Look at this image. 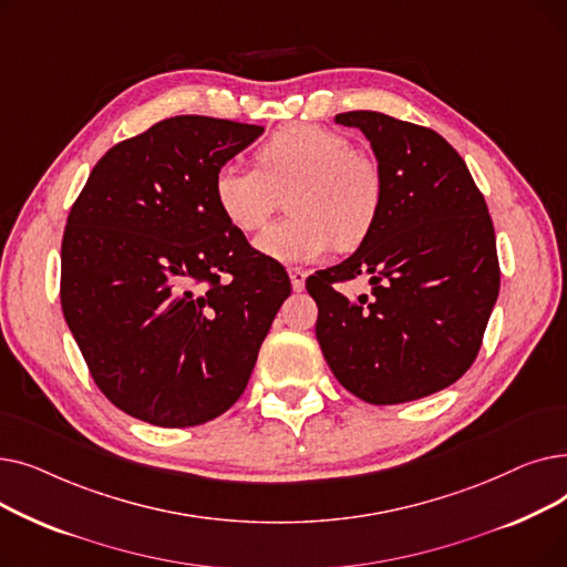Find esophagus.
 <instances>
[{"label": "esophagus", "mask_w": 567, "mask_h": 567, "mask_svg": "<svg viewBox=\"0 0 567 567\" xmlns=\"http://www.w3.org/2000/svg\"><path fill=\"white\" fill-rule=\"evenodd\" d=\"M306 278H308V274L303 271V268H289V280H291L293 291H303Z\"/></svg>", "instance_id": "obj_1"}]
</instances>
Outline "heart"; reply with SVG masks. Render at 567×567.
<instances>
[{
  "label": "heart",
  "instance_id": "b5f03b06",
  "mask_svg": "<svg viewBox=\"0 0 567 567\" xmlns=\"http://www.w3.org/2000/svg\"><path fill=\"white\" fill-rule=\"evenodd\" d=\"M259 167L225 163L214 176V197L223 218L238 231H255L289 195L291 218L268 227L255 248L282 264L310 261L359 246L381 208L379 172L353 156L340 133L315 124H293L259 148Z\"/></svg>",
  "mask_w": 567,
  "mask_h": 567
}]
</instances>
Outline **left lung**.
Wrapping results in <instances>:
<instances>
[{
    "label": "left lung",
    "mask_w": 567,
    "mask_h": 567,
    "mask_svg": "<svg viewBox=\"0 0 567 567\" xmlns=\"http://www.w3.org/2000/svg\"><path fill=\"white\" fill-rule=\"evenodd\" d=\"M374 152L381 208L351 257L310 276L317 340L336 379L370 404L449 389L475 361L498 296L496 236L466 163L439 133L372 110L342 112ZM370 275L373 296L332 285Z\"/></svg>",
    "instance_id": "1"
}]
</instances>
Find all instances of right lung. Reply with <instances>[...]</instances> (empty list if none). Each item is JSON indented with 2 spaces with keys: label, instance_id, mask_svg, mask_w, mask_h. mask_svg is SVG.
<instances>
[{
  "label": "right lung",
  "instance_id": "add662e5",
  "mask_svg": "<svg viewBox=\"0 0 567 567\" xmlns=\"http://www.w3.org/2000/svg\"><path fill=\"white\" fill-rule=\"evenodd\" d=\"M261 126L169 116L118 142L73 204L62 310L103 395L133 419L193 427L246 391L291 291L214 197L220 165Z\"/></svg>",
  "mask_w": 567,
  "mask_h": 567
}]
</instances>
